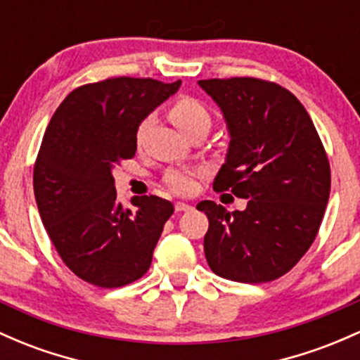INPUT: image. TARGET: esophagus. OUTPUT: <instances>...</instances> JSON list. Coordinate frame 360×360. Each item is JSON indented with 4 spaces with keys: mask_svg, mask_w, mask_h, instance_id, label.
Returning <instances> with one entry per match:
<instances>
[{
    "mask_svg": "<svg viewBox=\"0 0 360 360\" xmlns=\"http://www.w3.org/2000/svg\"><path fill=\"white\" fill-rule=\"evenodd\" d=\"M174 208H176V212H189L191 210V205L184 203V201H177L176 205H174Z\"/></svg>",
    "mask_w": 360,
    "mask_h": 360,
    "instance_id": "34e87169",
    "label": "esophagus"
}]
</instances>
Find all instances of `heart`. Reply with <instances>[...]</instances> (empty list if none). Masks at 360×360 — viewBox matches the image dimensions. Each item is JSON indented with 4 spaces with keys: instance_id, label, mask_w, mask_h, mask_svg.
Wrapping results in <instances>:
<instances>
[{
    "instance_id": "1",
    "label": "heart",
    "mask_w": 360,
    "mask_h": 360,
    "mask_svg": "<svg viewBox=\"0 0 360 360\" xmlns=\"http://www.w3.org/2000/svg\"><path fill=\"white\" fill-rule=\"evenodd\" d=\"M169 117L184 135L196 128H210V110L203 102L196 101L193 97H181L172 104L169 110ZM148 121H143L138 128L136 138L138 141L141 140L147 131ZM201 174L198 169H174L165 176V184L172 189V191L179 193V195H188L196 186V177Z\"/></svg>"
}]
</instances>
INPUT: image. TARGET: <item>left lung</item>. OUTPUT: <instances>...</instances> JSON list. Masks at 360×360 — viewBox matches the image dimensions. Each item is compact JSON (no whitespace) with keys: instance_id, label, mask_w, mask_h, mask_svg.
Returning <instances> with one entry per match:
<instances>
[{"instance_id":"obj_1","label":"left lung","mask_w":360,"mask_h":360,"mask_svg":"<svg viewBox=\"0 0 360 360\" xmlns=\"http://www.w3.org/2000/svg\"><path fill=\"white\" fill-rule=\"evenodd\" d=\"M220 110L229 141L213 188L248 200L243 212L215 201L203 248L213 274L243 283L285 275L318 234L330 196V164L294 94L258 78L200 80Z\"/></svg>"}]
</instances>
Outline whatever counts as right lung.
<instances>
[{
  "label": "right lung",
  "instance_id": "right-lung-1",
  "mask_svg": "<svg viewBox=\"0 0 360 360\" xmlns=\"http://www.w3.org/2000/svg\"><path fill=\"white\" fill-rule=\"evenodd\" d=\"M181 80L109 78L73 90L51 117L34 167V193L47 236L66 266L104 289L147 274L171 201H117L112 171L136 152L141 121L179 90Z\"/></svg>",
  "mask_w": 360,
  "mask_h": 360
}]
</instances>
